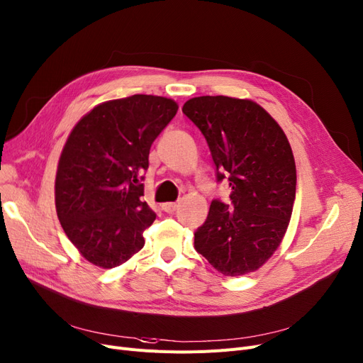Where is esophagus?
<instances>
[{
    "instance_id": "1",
    "label": "esophagus",
    "mask_w": 363,
    "mask_h": 363,
    "mask_svg": "<svg viewBox=\"0 0 363 363\" xmlns=\"http://www.w3.org/2000/svg\"><path fill=\"white\" fill-rule=\"evenodd\" d=\"M162 209H163L164 212H167V213H173V212H175V211L178 209V204H177V203H172V201L163 203V204H162Z\"/></svg>"
}]
</instances>
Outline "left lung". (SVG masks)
Here are the masks:
<instances>
[{
  "mask_svg": "<svg viewBox=\"0 0 363 363\" xmlns=\"http://www.w3.org/2000/svg\"><path fill=\"white\" fill-rule=\"evenodd\" d=\"M182 113L206 138L216 178H228L231 204L213 200L194 247L224 276L257 272L283 240L292 215L296 169L289 140L254 101L199 96Z\"/></svg>",
  "mask_w": 363,
  "mask_h": 363,
  "instance_id": "1",
  "label": "left lung"
}]
</instances>
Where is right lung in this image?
<instances>
[{
    "instance_id": "1",
    "label": "right lung",
    "mask_w": 363,
    "mask_h": 363,
    "mask_svg": "<svg viewBox=\"0 0 363 363\" xmlns=\"http://www.w3.org/2000/svg\"><path fill=\"white\" fill-rule=\"evenodd\" d=\"M178 104L152 94L106 101L71 130L62 150L56 212L68 239L93 265L114 269L144 247L155 219L140 184L150 148Z\"/></svg>"
}]
</instances>
